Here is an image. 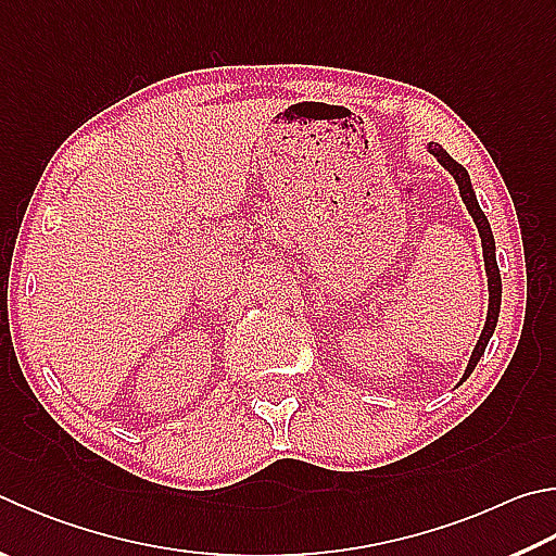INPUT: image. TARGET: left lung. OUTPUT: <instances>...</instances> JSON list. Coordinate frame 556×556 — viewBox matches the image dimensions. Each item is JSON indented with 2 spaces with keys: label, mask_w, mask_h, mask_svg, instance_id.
I'll use <instances>...</instances> for the list:
<instances>
[{
  "label": "left lung",
  "mask_w": 556,
  "mask_h": 556,
  "mask_svg": "<svg viewBox=\"0 0 556 556\" xmlns=\"http://www.w3.org/2000/svg\"><path fill=\"white\" fill-rule=\"evenodd\" d=\"M428 150L440 160L442 167L450 169V175L457 179L459 194L464 199V204H467V208H469L473 224H477V228H479L481 245H483V262H486V275H489V316H486V326H483V332H481V338L477 342V348H473V352H471V359H469V365H467V371H464V377H462V381H464V379L471 375L473 367L479 365L483 350H486L489 340L493 336V330H496V323H498V311H501V271H498V262H496V243H493L489 218L483 216L481 206L477 204V197H473V189H471V181H469L467 169H464L457 163V160H452L447 150H442V146L430 143Z\"/></svg>",
  "instance_id": "left-lung-1"
}]
</instances>
